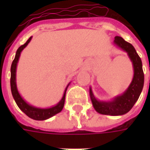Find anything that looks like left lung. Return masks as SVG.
<instances>
[{
  "instance_id": "8db88e82",
  "label": "left lung",
  "mask_w": 150,
  "mask_h": 150,
  "mask_svg": "<svg viewBox=\"0 0 150 150\" xmlns=\"http://www.w3.org/2000/svg\"><path fill=\"white\" fill-rule=\"evenodd\" d=\"M114 44L125 51L132 62L134 74L131 83L123 94L117 96L111 101L98 100L94 96L91 88H90L89 92L92 105L97 112L109 116H121L129 112L138 100L144 86V72L142 59L132 44L119 36L115 37Z\"/></svg>"
}]
</instances>
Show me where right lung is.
<instances>
[{"instance_id": "add662e5", "label": "right lung", "mask_w": 150, "mask_h": 150, "mask_svg": "<svg viewBox=\"0 0 150 150\" xmlns=\"http://www.w3.org/2000/svg\"><path fill=\"white\" fill-rule=\"evenodd\" d=\"M32 39V37H30L27 40V42L25 43L24 45L21 46L17 50L16 52V55L13 59V61L12 62L11 65V78H10V86H11V91L13 97L14 99L16 104L18 106V108L21 109L23 112L27 115L29 117H30L31 119L36 120H45L52 117L57 113L60 112L63 108L64 106V103H65V97H66V91L67 89L68 88V85L67 86L65 89V91L63 93L61 100L59 101L58 104L53 106V107L47 108H41L34 107L31 104H29L23 98L21 97V95L19 94L18 91V88H17V83H16V72H17V66H18V60L21 55V51L24 50V48L26 47L28 44L30 43V40Z\"/></svg>"}]
</instances>
